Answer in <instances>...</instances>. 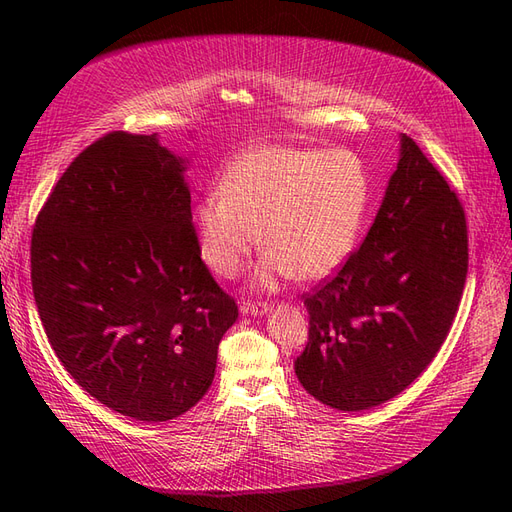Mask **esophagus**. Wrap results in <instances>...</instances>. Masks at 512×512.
Instances as JSON below:
<instances>
[{
    "instance_id": "esophagus-1",
    "label": "esophagus",
    "mask_w": 512,
    "mask_h": 512,
    "mask_svg": "<svg viewBox=\"0 0 512 512\" xmlns=\"http://www.w3.org/2000/svg\"><path fill=\"white\" fill-rule=\"evenodd\" d=\"M239 312L243 316H265L271 312V307L267 303H252V301H241Z\"/></svg>"
}]
</instances>
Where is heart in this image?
<instances>
[{
    "label": "heart",
    "mask_w": 512,
    "mask_h": 512,
    "mask_svg": "<svg viewBox=\"0 0 512 512\" xmlns=\"http://www.w3.org/2000/svg\"><path fill=\"white\" fill-rule=\"evenodd\" d=\"M369 205V175L348 149L262 145L232 162L192 211L200 258L235 277L262 243L258 280L275 286L294 275L320 282L344 265L359 241Z\"/></svg>",
    "instance_id": "obj_1"
}]
</instances>
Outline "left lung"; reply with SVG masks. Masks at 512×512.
Instances as JSON below:
<instances>
[{"label": "left lung", "mask_w": 512, "mask_h": 512, "mask_svg": "<svg viewBox=\"0 0 512 512\" xmlns=\"http://www.w3.org/2000/svg\"><path fill=\"white\" fill-rule=\"evenodd\" d=\"M466 275V213L401 134L399 162L365 241L333 280L305 294L309 342L294 361L303 389L344 412L408 389L451 331Z\"/></svg>", "instance_id": "obj_1"}]
</instances>
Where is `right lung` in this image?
Wrapping results in <instances>:
<instances>
[{"label":"right lung","mask_w":512,"mask_h":512,"mask_svg":"<svg viewBox=\"0 0 512 512\" xmlns=\"http://www.w3.org/2000/svg\"><path fill=\"white\" fill-rule=\"evenodd\" d=\"M188 164L158 134H106L61 175L32 235L57 359L100 404L147 423L203 399L239 316L200 258Z\"/></svg>","instance_id":"right-lung-1"}]
</instances>
